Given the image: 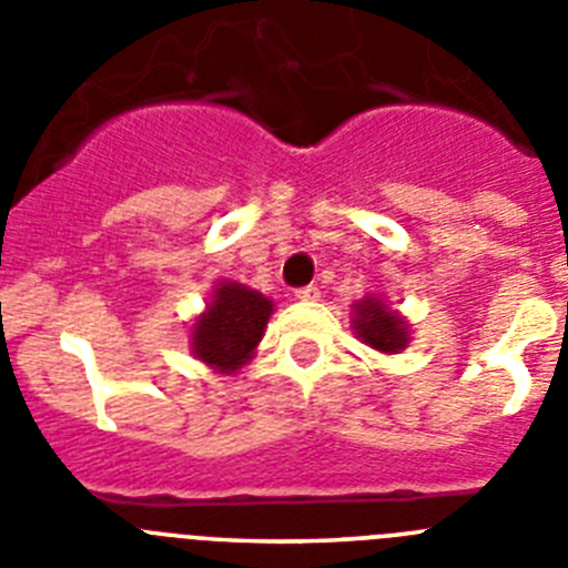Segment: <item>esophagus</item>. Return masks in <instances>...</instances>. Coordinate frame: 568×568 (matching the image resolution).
I'll list each match as a JSON object with an SVG mask.
<instances>
[{
	"instance_id": "esophagus-1",
	"label": "esophagus",
	"mask_w": 568,
	"mask_h": 568,
	"mask_svg": "<svg viewBox=\"0 0 568 568\" xmlns=\"http://www.w3.org/2000/svg\"><path fill=\"white\" fill-rule=\"evenodd\" d=\"M295 298H298V301H318L321 290L315 287V284H310V287H301L298 293H295Z\"/></svg>"
}]
</instances>
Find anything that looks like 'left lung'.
Returning a JSON list of instances; mask_svg holds the SVG:
<instances>
[{
    "label": "left lung",
    "mask_w": 568,
    "mask_h": 568,
    "mask_svg": "<svg viewBox=\"0 0 568 568\" xmlns=\"http://www.w3.org/2000/svg\"><path fill=\"white\" fill-rule=\"evenodd\" d=\"M355 338L381 355H398L409 346L413 324L389 307V301L381 293H366L353 304V321H349Z\"/></svg>",
    "instance_id": "8db88e82"
}]
</instances>
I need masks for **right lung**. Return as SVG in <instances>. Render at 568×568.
I'll return each instance as SVG.
<instances>
[{
    "label": "right lung",
    "instance_id": "obj_1",
    "mask_svg": "<svg viewBox=\"0 0 568 568\" xmlns=\"http://www.w3.org/2000/svg\"><path fill=\"white\" fill-rule=\"evenodd\" d=\"M273 301L239 281H215L207 307L190 324V353L222 375L239 373L258 349Z\"/></svg>",
    "mask_w": 568,
    "mask_h": 568
}]
</instances>
